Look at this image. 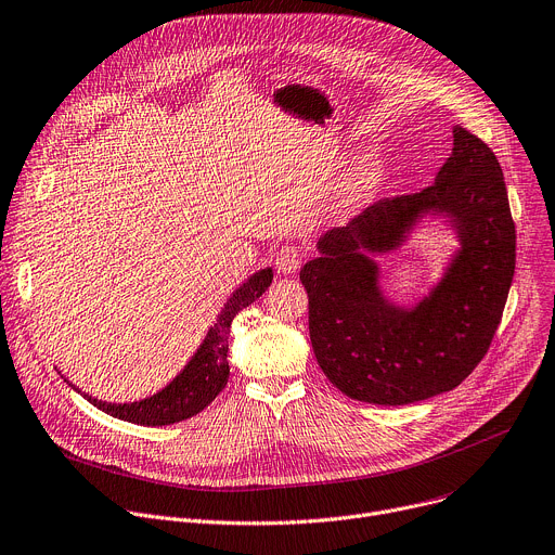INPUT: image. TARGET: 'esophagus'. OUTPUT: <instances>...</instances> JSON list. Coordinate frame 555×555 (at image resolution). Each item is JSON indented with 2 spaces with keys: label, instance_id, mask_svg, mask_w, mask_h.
Returning <instances> with one entry per match:
<instances>
[{
  "label": "esophagus",
  "instance_id": "1",
  "mask_svg": "<svg viewBox=\"0 0 555 555\" xmlns=\"http://www.w3.org/2000/svg\"><path fill=\"white\" fill-rule=\"evenodd\" d=\"M300 247H296V245H283L281 249H279V255H276V268H279V272L281 274H285V276H289V274H294L296 270H298V266H300Z\"/></svg>",
  "mask_w": 555,
  "mask_h": 555
}]
</instances>
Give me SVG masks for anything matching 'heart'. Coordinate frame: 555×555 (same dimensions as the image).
Instances as JSON below:
<instances>
[{
    "label": "heart",
    "instance_id": "b5f03b06",
    "mask_svg": "<svg viewBox=\"0 0 555 555\" xmlns=\"http://www.w3.org/2000/svg\"><path fill=\"white\" fill-rule=\"evenodd\" d=\"M380 183V168L376 164H361L343 188V206H361Z\"/></svg>",
    "mask_w": 555,
    "mask_h": 555
}]
</instances>
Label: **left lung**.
I'll return each instance as SVG.
<instances>
[{
  "mask_svg": "<svg viewBox=\"0 0 555 555\" xmlns=\"http://www.w3.org/2000/svg\"><path fill=\"white\" fill-rule=\"evenodd\" d=\"M427 214L447 216L462 249L414 309L391 305L369 257L401 244ZM300 270L317 361L345 396L410 405L459 387L482 361L516 270V225L491 147L453 128L451 157L416 194L380 198L325 232Z\"/></svg>",
  "mask_w": 555,
  "mask_h": 555,
  "instance_id": "1",
  "label": "left lung"
}]
</instances>
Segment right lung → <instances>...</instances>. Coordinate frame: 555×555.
Listing matches in <instances>:
<instances>
[{"label":"right lung","mask_w":555,"mask_h":555,"mask_svg":"<svg viewBox=\"0 0 555 555\" xmlns=\"http://www.w3.org/2000/svg\"><path fill=\"white\" fill-rule=\"evenodd\" d=\"M272 268H266L257 274H251L223 306L221 314L217 317V323L208 330V336L196 349V354L190 359V363L183 367V372L166 385L155 396L134 400V402H106L96 400L88 393L83 398L96 410H102L119 421H128L134 425L145 427H159V425H172L185 418L196 416L201 410H206L210 402L219 396V391L225 387L230 376L228 365V336L232 319L270 287L272 283Z\"/></svg>","instance_id":"obj_1"}]
</instances>
